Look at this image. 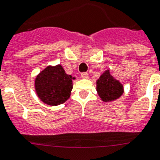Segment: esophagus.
Segmentation results:
<instances>
[{"instance_id": "esophagus-1", "label": "esophagus", "mask_w": 160, "mask_h": 160, "mask_svg": "<svg viewBox=\"0 0 160 160\" xmlns=\"http://www.w3.org/2000/svg\"><path fill=\"white\" fill-rule=\"evenodd\" d=\"M88 77H89V76H88V72H82V73H81V78H82L88 79Z\"/></svg>"}]
</instances>
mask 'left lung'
Here are the masks:
<instances>
[{"mask_svg": "<svg viewBox=\"0 0 160 160\" xmlns=\"http://www.w3.org/2000/svg\"><path fill=\"white\" fill-rule=\"evenodd\" d=\"M97 91L103 102L116 100L123 94L122 84L110 74L109 70L105 71L97 81Z\"/></svg>", "mask_w": 160, "mask_h": 160, "instance_id": "8db88e82", "label": "left lung"}]
</instances>
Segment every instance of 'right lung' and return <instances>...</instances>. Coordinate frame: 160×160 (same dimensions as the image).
<instances>
[{
	"instance_id": "1",
	"label": "right lung",
	"mask_w": 160,
	"mask_h": 160,
	"mask_svg": "<svg viewBox=\"0 0 160 160\" xmlns=\"http://www.w3.org/2000/svg\"><path fill=\"white\" fill-rule=\"evenodd\" d=\"M72 78L65 72L61 65L48 66L35 78V90L45 104L58 106L69 98L72 89Z\"/></svg>"
}]
</instances>
